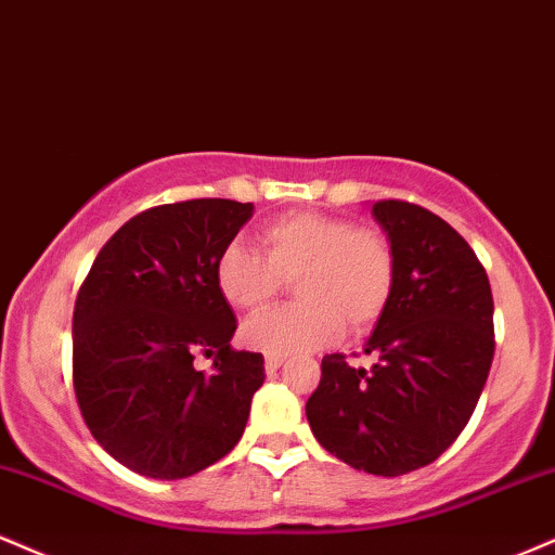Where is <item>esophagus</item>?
I'll list each match as a JSON object with an SVG mask.
<instances>
[{
    "label": "esophagus",
    "mask_w": 555,
    "mask_h": 555,
    "mask_svg": "<svg viewBox=\"0 0 555 555\" xmlns=\"http://www.w3.org/2000/svg\"><path fill=\"white\" fill-rule=\"evenodd\" d=\"M285 358L283 356H264V369L267 374H272V371H278L280 366H283Z\"/></svg>",
    "instance_id": "esophagus-1"
}]
</instances>
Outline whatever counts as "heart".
I'll return each mask as SVG.
<instances>
[{"label": "heart", "instance_id": "heart-1", "mask_svg": "<svg viewBox=\"0 0 555 555\" xmlns=\"http://www.w3.org/2000/svg\"><path fill=\"white\" fill-rule=\"evenodd\" d=\"M262 251L231 241L215 262V285L233 309H262L296 280L301 301L244 324V343L267 356L317 350L348 332L361 335L384 317L397 283L392 244L374 228L319 212H293L259 233Z\"/></svg>", "mask_w": 555, "mask_h": 555}]
</instances>
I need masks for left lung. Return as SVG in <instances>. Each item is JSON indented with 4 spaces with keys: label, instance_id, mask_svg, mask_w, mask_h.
I'll return each mask as SVG.
<instances>
[{
    "label": "left lung",
    "instance_id": "left-lung-1",
    "mask_svg": "<svg viewBox=\"0 0 555 555\" xmlns=\"http://www.w3.org/2000/svg\"><path fill=\"white\" fill-rule=\"evenodd\" d=\"M397 257L392 301L369 337L371 369L322 358L306 402L317 441L356 470L431 465L470 421L493 361V296L483 264L439 215L402 199L371 207Z\"/></svg>",
    "mask_w": 555,
    "mask_h": 555
}]
</instances>
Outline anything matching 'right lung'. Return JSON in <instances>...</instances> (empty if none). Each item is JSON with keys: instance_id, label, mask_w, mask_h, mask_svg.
Returning a JSON list of instances; mask_svg holds the SVG:
<instances>
[{"instance_id": "obj_1", "label": "right lung", "mask_w": 555, "mask_h": 555, "mask_svg": "<svg viewBox=\"0 0 555 555\" xmlns=\"http://www.w3.org/2000/svg\"><path fill=\"white\" fill-rule=\"evenodd\" d=\"M251 202L186 199L134 215L98 251L72 317V382L93 439L129 470L179 480L223 460L249 421L264 358L233 350L218 254ZM214 358L210 375L193 356Z\"/></svg>"}]
</instances>
